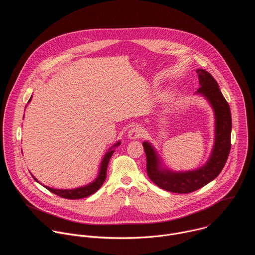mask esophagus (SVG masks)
I'll return each mask as SVG.
<instances>
[{
    "instance_id": "34e87169",
    "label": "esophagus",
    "mask_w": 255,
    "mask_h": 255,
    "mask_svg": "<svg viewBox=\"0 0 255 255\" xmlns=\"http://www.w3.org/2000/svg\"><path fill=\"white\" fill-rule=\"evenodd\" d=\"M144 133V129L141 125H137V126H134L132 127L129 132H128V137L130 139H138L140 138Z\"/></svg>"
}]
</instances>
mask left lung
<instances>
[{
    "label": "left lung",
    "instance_id": "obj_1",
    "mask_svg": "<svg viewBox=\"0 0 255 255\" xmlns=\"http://www.w3.org/2000/svg\"><path fill=\"white\" fill-rule=\"evenodd\" d=\"M201 87L197 93L203 95L215 112V144L208 162L199 169L174 172L160 167L158 156L149 142H143L146 154V170L153 183L168 192L189 194L195 192L215 179L222 171L231 149L232 119L230 107L222 95L216 80L205 69H197Z\"/></svg>",
    "mask_w": 255,
    "mask_h": 255
}]
</instances>
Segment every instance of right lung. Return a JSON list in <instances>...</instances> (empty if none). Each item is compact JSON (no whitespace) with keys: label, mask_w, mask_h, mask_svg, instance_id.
I'll return each mask as SVG.
<instances>
[{"label":"right lung","mask_w":255,"mask_h":255,"mask_svg":"<svg viewBox=\"0 0 255 255\" xmlns=\"http://www.w3.org/2000/svg\"><path fill=\"white\" fill-rule=\"evenodd\" d=\"M31 100V98H30ZM29 100V102H30ZM120 144V141L117 142L113 147L115 146H118V145ZM112 147V148H113ZM110 148L109 149V151L106 153V155L104 156L102 162H101V166H100V171H99V175L98 177L93 181L92 184L88 185V186H85V187H82V188H78V189H74V190H56V189H52V188H49V187H46V186H43L45 189H47L49 192L61 197V198H64V199H69V200H77V199H83V198H86V197H89L91 195H93L94 193H96L103 185V183L106 179V176H107V167H108V163H109V160H110L112 154L114 153V150ZM33 176V175H32ZM33 178L37 181V179H36L34 176Z\"/></svg>","instance_id":"obj_1"}]
</instances>
